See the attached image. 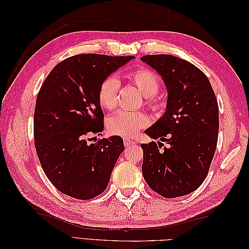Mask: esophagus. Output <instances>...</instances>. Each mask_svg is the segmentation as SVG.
Listing matches in <instances>:
<instances>
[{
  "mask_svg": "<svg viewBox=\"0 0 249 249\" xmlns=\"http://www.w3.org/2000/svg\"><path fill=\"white\" fill-rule=\"evenodd\" d=\"M136 142L134 140H131L129 138H124V144L125 146H130V145H134Z\"/></svg>",
  "mask_w": 249,
  "mask_h": 249,
  "instance_id": "1",
  "label": "esophagus"
}]
</instances>
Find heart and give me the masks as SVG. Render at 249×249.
<instances>
[{"mask_svg": "<svg viewBox=\"0 0 249 249\" xmlns=\"http://www.w3.org/2000/svg\"><path fill=\"white\" fill-rule=\"evenodd\" d=\"M125 79L139 89L145 96L144 105L152 110H160L162 102L157 96L160 81L155 72L147 68H138L125 75ZM120 81L114 76L105 78L100 82L97 92L98 103L104 109L112 110L118 104ZM150 123L149 116L143 111H119L111 115L107 121V128L110 134L122 137H134L138 131L146 127Z\"/></svg>", "mask_w": 249, "mask_h": 249, "instance_id": "b5f03b06", "label": "heart"}]
</instances>
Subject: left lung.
<instances>
[{
  "label": "left lung",
  "mask_w": 249,
  "mask_h": 249,
  "mask_svg": "<svg viewBox=\"0 0 249 249\" xmlns=\"http://www.w3.org/2000/svg\"><path fill=\"white\" fill-rule=\"evenodd\" d=\"M168 89L166 112L144 133L154 141L141 144L142 174L147 185L165 198L197 189L208 176L219 129L218 104L202 71L170 54L143 55Z\"/></svg>",
  "instance_id": "1"
}]
</instances>
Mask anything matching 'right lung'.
I'll return each mask as SVG.
<instances>
[{"instance_id": "1", "label": "right lung", "mask_w": 249, "mask_h": 249, "mask_svg": "<svg viewBox=\"0 0 249 249\" xmlns=\"http://www.w3.org/2000/svg\"><path fill=\"white\" fill-rule=\"evenodd\" d=\"M134 56L77 54L62 61L45 79L36 98L34 144L44 172L56 189L89 200L107 188L124 151L120 136L88 143L104 130L100 82Z\"/></svg>"}]
</instances>
